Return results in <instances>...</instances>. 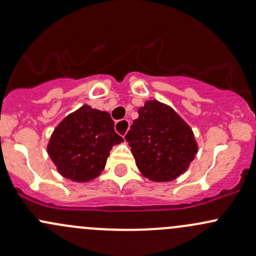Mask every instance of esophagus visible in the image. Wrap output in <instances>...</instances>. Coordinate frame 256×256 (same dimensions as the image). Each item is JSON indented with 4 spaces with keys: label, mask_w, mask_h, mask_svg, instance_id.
<instances>
[{
    "label": "esophagus",
    "mask_w": 256,
    "mask_h": 256,
    "mask_svg": "<svg viewBox=\"0 0 256 256\" xmlns=\"http://www.w3.org/2000/svg\"><path fill=\"white\" fill-rule=\"evenodd\" d=\"M129 126H130V123H129L128 120H118L116 123V130L118 134H120L122 136H124L126 134H127L128 129H129Z\"/></svg>",
    "instance_id": "esophagus-1"
}]
</instances>
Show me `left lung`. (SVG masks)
Instances as JSON below:
<instances>
[{"mask_svg": "<svg viewBox=\"0 0 256 256\" xmlns=\"http://www.w3.org/2000/svg\"><path fill=\"white\" fill-rule=\"evenodd\" d=\"M126 140L144 177L170 182L186 171L198 152L192 128L164 104L150 100L138 110Z\"/></svg>", "mask_w": 256, "mask_h": 256, "instance_id": "left-lung-1", "label": "left lung"}]
</instances>
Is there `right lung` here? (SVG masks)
<instances>
[{"label":"right lung","instance_id":"right-lung-1","mask_svg":"<svg viewBox=\"0 0 256 256\" xmlns=\"http://www.w3.org/2000/svg\"><path fill=\"white\" fill-rule=\"evenodd\" d=\"M122 142L110 114L84 105L57 126L48 152L63 177L89 182L102 172L112 146Z\"/></svg>","mask_w":256,"mask_h":256}]
</instances>
